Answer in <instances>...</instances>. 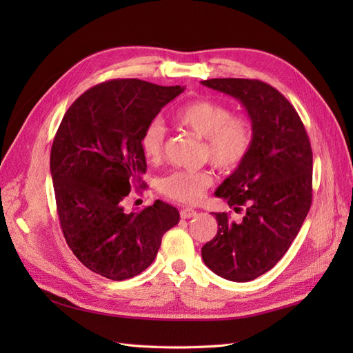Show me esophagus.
<instances>
[{
  "label": "esophagus",
  "instance_id": "34e87169",
  "mask_svg": "<svg viewBox=\"0 0 353 353\" xmlns=\"http://www.w3.org/2000/svg\"><path fill=\"white\" fill-rule=\"evenodd\" d=\"M196 215H197V212H196L194 209L185 208V209L181 210V218H183V219H190V218H193V216H196Z\"/></svg>",
  "mask_w": 353,
  "mask_h": 353
}]
</instances>
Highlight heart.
I'll use <instances>...</instances> for the list:
<instances>
[{"label": "heart", "mask_w": 353, "mask_h": 353, "mask_svg": "<svg viewBox=\"0 0 353 353\" xmlns=\"http://www.w3.org/2000/svg\"><path fill=\"white\" fill-rule=\"evenodd\" d=\"M174 121L184 130L203 138L201 157L219 170L239 168L249 156L254 128L244 114H232L227 104L215 100L199 99L181 105ZM165 126L160 121L148 123L140 138V147L148 162H159L165 148ZM213 184V176L206 169L175 170L159 181V188L170 199L193 205Z\"/></svg>", "instance_id": "obj_1"}]
</instances>
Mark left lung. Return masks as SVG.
I'll return each mask as SVG.
<instances>
[{
    "instance_id": "left-lung-1",
    "label": "left lung",
    "mask_w": 353,
    "mask_h": 353,
    "mask_svg": "<svg viewBox=\"0 0 353 353\" xmlns=\"http://www.w3.org/2000/svg\"><path fill=\"white\" fill-rule=\"evenodd\" d=\"M240 100L254 128L253 147L215 196L237 213H213L218 232L201 248L206 266L222 279L245 283L276 265L296 239L312 203V148L297 112L284 95L258 79L201 81Z\"/></svg>"
}]
</instances>
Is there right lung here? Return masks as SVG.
Wrapping results in <instances>:
<instances>
[{
	"label": "right lung",
	"mask_w": 353,
	"mask_h": 353,
	"mask_svg": "<svg viewBox=\"0 0 353 353\" xmlns=\"http://www.w3.org/2000/svg\"><path fill=\"white\" fill-rule=\"evenodd\" d=\"M183 91L112 79L85 91L63 116L50 156L61 231L73 254L105 279L141 274L179 222L178 209L165 201L131 213L122 203L132 185H144V128Z\"/></svg>",
	"instance_id": "obj_1"
}]
</instances>
